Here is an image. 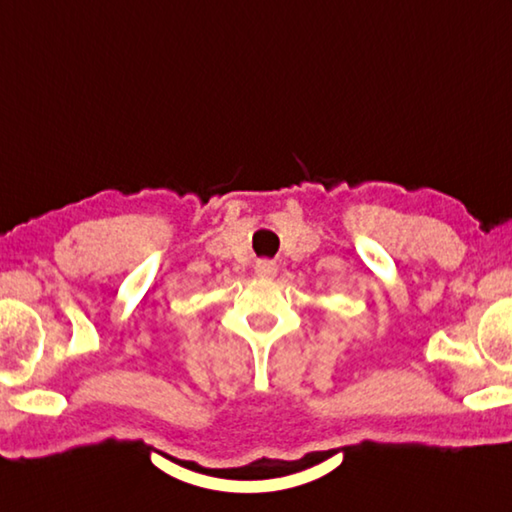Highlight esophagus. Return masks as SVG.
Wrapping results in <instances>:
<instances>
[{"label":"esophagus","mask_w":512,"mask_h":512,"mask_svg":"<svg viewBox=\"0 0 512 512\" xmlns=\"http://www.w3.org/2000/svg\"><path fill=\"white\" fill-rule=\"evenodd\" d=\"M255 272H257V277L272 279L277 275V264H275V261H270V259H259L255 264Z\"/></svg>","instance_id":"esophagus-1"}]
</instances>
